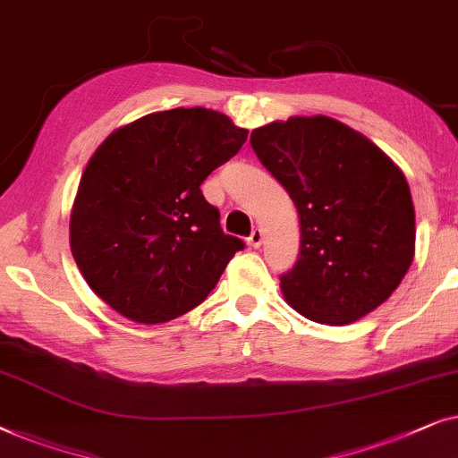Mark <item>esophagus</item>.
I'll list each match as a JSON object with an SVG mask.
<instances>
[{"instance_id":"34e87169","label":"esophagus","mask_w":458,"mask_h":458,"mask_svg":"<svg viewBox=\"0 0 458 458\" xmlns=\"http://www.w3.org/2000/svg\"><path fill=\"white\" fill-rule=\"evenodd\" d=\"M261 241H264V230H261V228H253V233H251V236H249V239H247V242H249V247L258 249V247L261 245Z\"/></svg>"}]
</instances>
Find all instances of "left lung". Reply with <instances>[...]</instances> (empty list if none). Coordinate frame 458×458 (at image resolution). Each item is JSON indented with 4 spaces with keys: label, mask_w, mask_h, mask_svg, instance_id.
Here are the masks:
<instances>
[{
    "label": "left lung",
    "mask_w": 458,
    "mask_h": 458,
    "mask_svg": "<svg viewBox=\"0 0 458 458\" xmlns=\"http://www.w3.org/2000/svg\"><path fill=\"white\" fill-rule=\"evenodd\" d=\"M251 148L300 213V255L280 276L286 301L325 325L381 306L414 255L411 188L392 158L322 114L258 127Z\"/></svg>",
    "instance_id": "obj_1"
}]
</instances>
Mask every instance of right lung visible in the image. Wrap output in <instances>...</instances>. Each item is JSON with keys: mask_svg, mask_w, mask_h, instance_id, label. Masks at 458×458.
Instances as JSON below:
<instances>
[{"mask_svg": "<svg viewBox=\"0 0 458 458\" xmlns=\"http://www.w3.org/2000/svg\"><path fill=\"white\" fill-rule=\"evenodd\" d=\"M247 133L209 108H172L100 144L79 182L71 251L102 301L142 325L205 301L245 242L224 233L200 184Z\"/></svg>", "mask_w": 458, "mask_h": 458, "instance_id": "1", "label": "right lung"}]
</instances>
